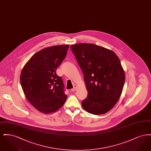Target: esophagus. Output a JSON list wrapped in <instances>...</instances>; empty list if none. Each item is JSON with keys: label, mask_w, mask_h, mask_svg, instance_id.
<instances>
[{"label": "esophagus", "mask_w": 151, "mask_h": 151, "mask_svg": "<svg viewBox=\"0 0 151 151\" xmlns=\"http://www.w3.org/2000/svg\"><path fill=\"white\" fill-rule=\"evenodd\" d=\"M76 88H77V86H76V85H74L73 88L71 89V91L72 92H74V91H75L76 90Z\"/></svg>", "instance_id": "esophagus-1"}]
</instances>
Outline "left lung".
<instances>
[{
  "mask_svg": "<svg viewBox=\"0 0 151 151\" xmlns=\"http://www.w3.org/2000/svg\"><path fill=\"white\" fill-rule=\"evenodd\" d=\"M86 83L88 96L82 101L87 112L101 115L115 106L122 93L125 75L115 53L92 43L71 46Z\"/></svg>",
  "mask_w": 151,
  "mask_h": 151,
  "instance_id": "obj_1",
  "label": "left lung"
}]
</instances>
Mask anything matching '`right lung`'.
Returning <instances> with one entry per match:
<instances>
[{
  "instance_id": "add662e5",
  "label": "right lung",
  "mask_w": 151,
  "mask_h": 151,
  "mask_svg": "<svg viewBox=\"0 0 151 151\" xmlns=\"http://www.w3.org/2000/svg\"><path fill=\"white\" fill-rule=\"evenodd\" d=\"M68 45L45 48L34 54L22 70L20 83L29 102L38 111H57L67 100L63 79L56 70L64 60Z\"/></svg>"
}]
</instances>
